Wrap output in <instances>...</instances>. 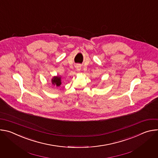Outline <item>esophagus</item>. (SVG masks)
<instances>
[{"label":"esophagus","instance_id":"obj_1","mask_svg":"<svg viewBox=\"0 0 158 158\" xmlns=\"http://www.w3.org/2000/svg\"><path fill=\"white\" fill-rule=\"evenodd\" d=\"M76 70H77V71H81V66H80V65H77V66H76Z\"/></svg>","mask_w":158,"mask_h":158}]
</instances>
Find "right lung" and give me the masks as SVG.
<instances>
[{
    "instance_id": "1",
    "label": "right lung",
    "mask_w": 158,
    "mask_h": 158,
    "mask_svg": "<svg viewBox=\"0 0 158 158\" xmlns=\"http://www.w3.org/2000/svg\"><path fill=\"white\" fill-rule=\"evenodd\" d=\"M51 82L52 84L54 86L56 87H59L61 85L62 82H61V77L60 76H54L52 79H51Z\"/></svg>"
}]
</instances>
